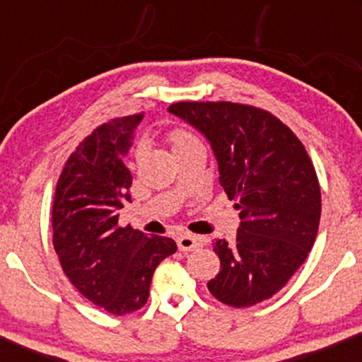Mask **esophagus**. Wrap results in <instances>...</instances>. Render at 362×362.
<instances>
[{"mask_svg":"<svg viewBox=\"0 0 362 362\" xmlns=\"http://www.w3.org/2000/svg\"><path fill=\"white\" fill-rule=\"evenodd\" d=\"M177 245L182 252H192V250H197V248L202 245V242L199 236L182 235V236H178Z\"/></svg>","mask_w":362,"mask_h":362,"instance_id":"1","label":"esophagus"}]
</instances>
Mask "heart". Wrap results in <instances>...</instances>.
<instances>
[{"mask_svg": "<svg viewBox=\"0 0 362 362\" xmlns=\"http://www.w3.org/2000/svg\"><path fill=\"white\" fill-rule=\"evenodd\" d=\"M170 141H172L173 151H177V149H180V148L190 146V144L199 143V141L195 139L194 136L190 134V132L182 131V129H177V131H173L172 134H170Z\"/></svg>", "mask_w": 362, "mask_h": 362, "instance_id": "heart-1", "label": "heart"}]
</instances>
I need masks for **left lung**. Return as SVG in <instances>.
I'll return each instance as SVG.
<instances>
[{"instance_id":"8db88e82","label":"left lung","mask_w":362,"mask_h":362,"mask_svg":"<svg viewBox=\"0 0 362 362\" xmlns=\"http://www.w3.org/2000/svg\"><path fill=\"white\" fill-rule=\"evenodd\" d=\"M168 112L207 139L219 184L240 209L236 238L213 243L221 271L207 288L235 308L269 300L306 260L318 233L322 194L308 153L288 126L255 107L178 102Z\"/></svg>"}]
</instances>
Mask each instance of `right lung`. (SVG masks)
I'll use <instances>...</instances> for the list:
<instances>
[{"label": "right lung", "mask_w": 362, "mask_h": 362, "mask_svg": "<svg viewBox=\"0 0 362 362\" xmlns=\"http://www.w3.org/2000/svg\"><path fill=\"white\" fill-rule=\"evenodd\" d=\"M143 115L103 124L66 161L52 204V242L61 267L86 300L112 315L146 305L153 274L177 252L167 236L119 228V209L131 202L126 156Z\"/></svg>", "instance_id": "1"}]
</instances>
